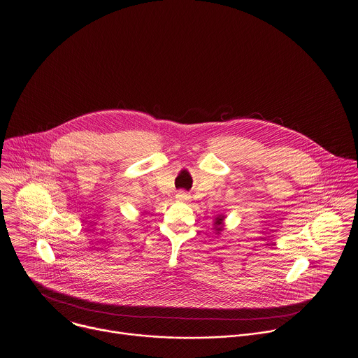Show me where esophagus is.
Segmentation results:
<instances>
[{"mask_svg": "<svg viewBox=\"0 0 358 358\" xmlns=\"http://www.w3.org/2000/svg\"><path fill=\"white\" fill-rule=\"evenodd\" d=\"M176 199L177 200H180V201H188L191 196H189V194H187V192H184V191H180L177 195H176Z\"/></svg>", "mask_w": 358, "mask_h": 358, "instance_id": "esophagus-1", "label": "esophagus"}]
</instances>
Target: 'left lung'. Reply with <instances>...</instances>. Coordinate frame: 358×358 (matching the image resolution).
Masks as SVG:
<instances>
[{"label":"left lung","mask_w":358,"mask_h":358,"mask_svg":"<svg viewBox=\"0 0 358 358\" xmlns=\"http://www.w3.org/2000/svg\"><path fill=\"white\" fill-rule=\"evenodd\" d=\"M222 221H224V215H218L217 218H215V221H214V229H215V232H221L222 231Z\"/></svg>","instance_id":"obj_1"}]
</instances>
